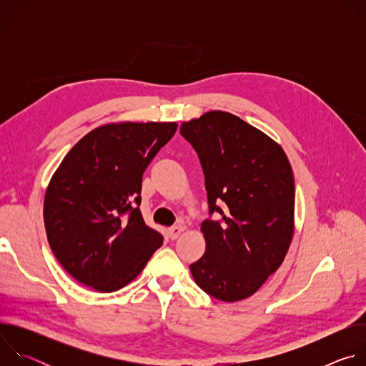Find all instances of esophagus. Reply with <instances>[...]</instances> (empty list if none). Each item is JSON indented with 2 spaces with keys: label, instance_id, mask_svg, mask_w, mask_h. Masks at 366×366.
Segmentation results:
<instances>
[{
  "label": "esophagus",
  "instance_id": "esophagus-1",
  "mask_svg": "<svg viewBox=\"0 0 366 366\" xmlns=\"http://www.w3.org/2000/svg\"><path fill=\"white\" fill-rule=\"evenodd\" d=\"M184 230H185V227H184V226H181V224L174 226V227H171V229H169V237H171L172 240H175V239H178V237H179V234H181Z\"/></svg>",
  "mask_w": 366,
  "mask_h": 366
}]
</instances>
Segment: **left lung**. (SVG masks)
Returning a JSON list of instances; mask_svg holds the SVG:
<instances>
[{
	"instance_id": "left-lung-1",
	"label": "left lung",
	"mask_w": 366,
	"mask_h": 366,
	"mask_svg": "<svg viewBox=\"0 0 366 366\" xmlns=\"http://www.w3.org/2000/svg\"><path fill=\"white\" fill-rule=\"evenodd\" d=\"M181 133L198 153L210 213L222 216L201 224L205 252L189 265L192 278L217 300L249 298L281 267L294 236L291 164L280 143L227 112L184 122Z\"/></svg>"
}]
</instances>
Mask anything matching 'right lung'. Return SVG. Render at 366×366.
<instances>
[{
	"label": "right lung",
	"mask_w": 366,
	"mask_h": 366,
	"mask_svg": "<svg viewBox=\"0 0 366 366\" xmlns=\"http://www.w3.org/2000/svg\"><path fill=\"white\" fill-rule=\"evenodd\" d=\"M175 122H119L86 133L44 194L47 242L65 271L98 292L130 284L164 243L142 216V178Z\"/></svg>",
	"instance_id": "1"
}]
</instances>
